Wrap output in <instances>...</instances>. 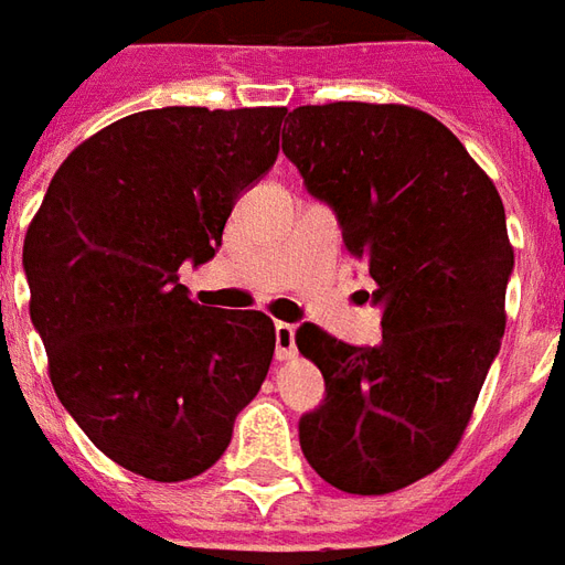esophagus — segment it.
Listing matches in <instances>:
<instances>
[{
    "label": "esophagus",
    "instance_id": "obj_1",
    "mask_svg": "<svg viewBox=\"0 0 565 565\" xmlns=\"http://www.w3.org/2000/svg\"><path fill=\"white\" fill-rule=\"evenodd\" d=\"M275 359H278V362H290V359H296L294 323H275Z\"/></svg>",
    "mask_w": 565,
    "mask_h": 565
}]
</instances>
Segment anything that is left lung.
Here are the masks:
<instances>
[{
	"mask_svg": "<svg viewBox=\"0 0 565 565\" xmlns=\"http://www.w3.org/2000/svg\"><path fill=\"white\" fill-rule=\"evenodd\" d=\"M281 149L332 206L383 308L377 347L299 326V353L326 380L299 443L329 484L388 494L455 452L500 353L515 266L503 200L461 140L407 104L296 107Z\"/></svg>",
	"mask_w": 565,
	"mask_h": 565,
	"instance_id": "obj_1",
	"label": "left lung"
}]
</instances>
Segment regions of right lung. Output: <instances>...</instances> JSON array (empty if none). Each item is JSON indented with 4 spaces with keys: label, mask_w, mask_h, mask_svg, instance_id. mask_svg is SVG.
<instances>
[{
    "label": "right lung",
    "mask_w": 565,
    "mask_h": 565,
    "mask_svg": "<svg viewBox=\"0 0 565 565\" xmlns=\"http://www.w3.org/2000/svg\"><path fill=\"white\" fill-rule=\"evenodd\" d=\"M287 107H161L92 134L26 230L29 317L62 407L110 461L185 482L218 461L275 353L263 311L206 308L182 263L215 257L278 158Z\"/></svg>",
    "instance_id": "1"
}]
</instances>
